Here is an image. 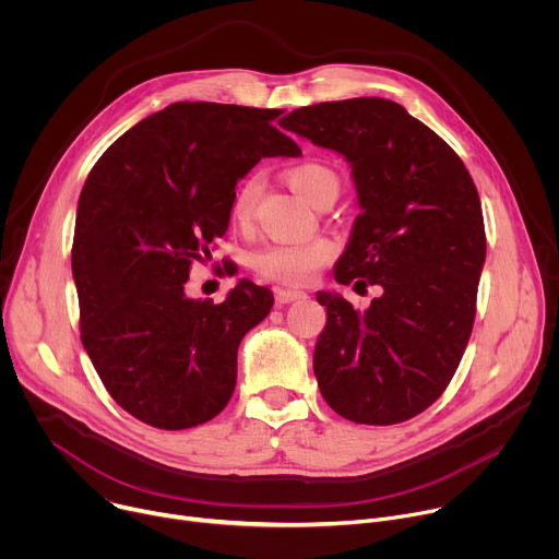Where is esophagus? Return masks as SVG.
<instances>
[{"label": "esophagus", "mask_w": 559, "mask_h": 559, "mask_svg": "<svg viewBox=\"0 0 559 559\" xmlns=\"http://www.w3.org/2000/svg\"><path fill=\"white\" fill-rule=\"evenodd\" d=\"M307 294L298 292V289H276V305H287V302H296V300H305Z\"/></svg>", "instance_id": "esophagus-1"}]
</instances>
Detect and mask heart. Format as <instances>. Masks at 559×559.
Instances as JSON below:
<instances>
[{
    "instance_id": "obj_1",
    "label": "heart",
    "mask_w": 559,
    "mask_h": 559,
    "mask_svg": "<svg viewBox=\"0 0 559 559\" xmlns=\"http://www.w3.org/2000/svg\"><path fill=\"white\" fill-rule=\"evenodd\" d=\"M289 186L311 205H323L334 201L341 190L338 175L332 166L318 158H307L287 170ZM263 190V181L259 175L246 177L234 188L229 201V218L238 227H248L254 218V207L259 194ZM338 248L328 236L307 238V241H287V243H270L261 248L252 257V267L259 276L274 281L278 285L300 287L316 278L325 265H330L336 257Z\"/></svg>"
}]
</instances>
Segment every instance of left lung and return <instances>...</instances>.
<instances>
[{
    "mask_svg": "<svg viewBox=\"0 0 559 559\" xmlns=\"http://www.w3.org/2000/svg\"><path fill=\"white\" fill-rule=\"evenodd\" d=\"M283 128L352 164L360 214L334 278L382 287L367 311L316 294L328 307L318 386L352 423H405L438 401L466 349L487 257L480 197L451 145L395 102H323Z\"/></svg>",
    "mask_w": 559,
    "mask_h": 559,
    "instance_id": "left-lung-1",
    "label": "left lung"
}]
</instances>
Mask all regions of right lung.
Listing matches in <instances>:
<instances>
[{
    "instance_id": "1",
    "label": "right lung",
    "mask_w": 559,
    "mask_h": 559,
    "mask_svg": "<svg viewBox=\"0 0 559 559\" xmlns=\"http://www.w3.org/2000/svg\"><path fill=\"white\" fill-rule=\"evenodd\" d=\"M283 112L177 102L121 134L84 183L72 238L82 343L112 401L150 427L218 416L238 345L274 305L252 281L218 305L183 283L225 234L238 179L263 156L300 154L276 128Z\"/></svg>"
}]
</instances>
